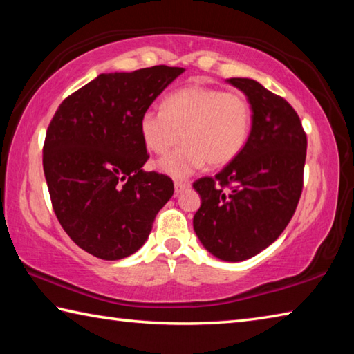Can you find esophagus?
<instances>
[{"mask_svg":"<svg viewBox=\"0 0 354 354\" xmlns=\"http://www.w3.org/2000/svg\"><path fill=\"white\" fill-rule=\"evenodd\" d=\"M190 187L189 181H175V194H181L185 189Z\"/></svg>","mask_w":354,"mask_h":354,"instance_id":"34e87169","label":"esophagus"}]
</instances>
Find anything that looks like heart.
<instances>
[{
  "label": "heart",
  "instance_id": "1",
  "mask_svg": "<svg viewBox=\"0 0 354 354\" xmlns=\"http://www.w3.org/2000/svg\"><path fill=\"white\" fill-rule=\"evenodd\" d=\"M251 106L239 92L189 84L167 95L162 111L147 109L139 128L154 154H167L179 140L184 145L164 158L159 169L183 178L207 164L220 169L242 153L251 133Z\"/></svg>",
  "mask_w": 354,
  "mask_h": 354
}]
</instances>
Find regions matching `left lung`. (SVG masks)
I'll return each instance as SVG.
<instances>
[{"label": "left lung", "mask_w": 354, "mask_h": 354, "mask_svg": "<svg viewBox=\"0 0 354 354\" xmlns=\"http://www.w3.org/2000/svg\"><path fill=\"white\" fill-rule=\"evenodd\" d=\"M253 120L242 153L214 178L196 179L201 206L194 230L209 253L241 262L261 253L289 225L303 190L308 139L295 109L254 80L231 77Z\"/></svg>", "instance_id": "1"}]
</instances>
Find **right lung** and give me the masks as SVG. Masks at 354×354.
<instances>
[{"label":"right lung","mask_w":354,"mask_h":354,"mask_svg":"<svg viewBox=\"0 0 354 354\" xmlns=\"http://www.w3.org/2000/svg\"><path fill=\"white\" fill-rule=\"evenodd\" d=\"M184 68L103 73L65 98L46 129L44 171L53 209L77 247L104 261L139 250L173 181L143 171L139 122Z\"/></svg>","instance_id":"1"}]
</instances>
